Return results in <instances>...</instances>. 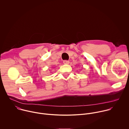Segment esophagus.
I'll return each mask as SVG.
<instances>
[{"instance_id": "1", "label": "esophagus", "mask_w": 129, "mask_h": 129, "mask_svg": "<svg viewBox=\"0 0 129 129\" xmlns=\"http://www.w3.org/2000/svg\"><path fill=\"white\" fill-rule=\"evenodd\" d=\"M63 63L64 64H69V61H67V60H64V61H63Z\"/></svg>"}]
</instances>
